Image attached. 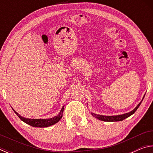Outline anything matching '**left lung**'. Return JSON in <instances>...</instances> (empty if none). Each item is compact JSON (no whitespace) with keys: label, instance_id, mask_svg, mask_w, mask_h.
I'll list each match as a JSON object with an SVG mask.
<instances>
[{"label":"left lung","instance_id":"8db88e82","mask_svg":"<svg viewBox=\"0 0 153 153\" xmlns=\"http://www.w3.org/2000/svg\"><path fill=\"white\" fill-rule=\"evenodd\" d=\"M144 95L143 98H142V99L140 102L139 104L136 106V107L134 108V109L130 111V112L129 113H124L122 114V115H111V116H108V115H98V114H96L94 113H91L93 117L98 119V120H101V121H123V120H125V119L129 117V116H131V115H133V114L136 112V111L138 109V108L140 107V105L142 102V100H143L144 98Z\"/></svg>","mask_w":153,"mask_h":153}]
</instances>
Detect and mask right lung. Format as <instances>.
<instances>
[{
    "label": "right lung",
    "instance_id": "obj_1",
    "mask_svg": "<svg viewBox=\"0 0 153 153\" xmlns=\"http://www.w3.org/2000/svg\"><path fill=\"white\" fill-rule=\"evenodd\" d=\"M14 112L16 113V115L20 118V120L24 121L25 123L28 124L32 127H35V128H46V127H49L51 126H53L60 121L61 119L63 116V113L64 111V106L62 107L61 110L57 115L55 116L54 117L48 118V119H29L21 116L19 113H17L13 108H12Z\"/></svg>",
    "mask_w": 153,
    "mask_h": 153
}]
</instances>
